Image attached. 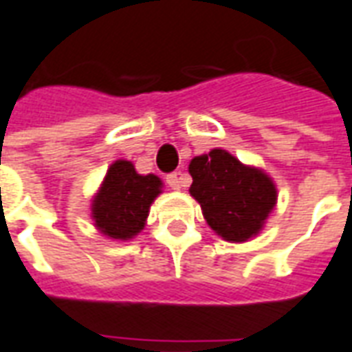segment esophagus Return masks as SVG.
Instances as JSON below:
<instances>
[{
    "label": "esophagus",
    "instance_id": "esophagus-1",
    "mask_svg": "<svg viewBox=\"0 0 352 352\" xmlns=\"http://www.w3.org/2000/svg\"><path fill=\"white\" fill-rule=\"evenodd\" d=\"M166 186L170 187V189H179L182 187V174L179 173H170L166 174Z\"/></svg>",
    "mask_w": 352,
    "mask_h": 352
}]
</instances>
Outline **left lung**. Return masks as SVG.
Instances as JSON below:
<instances>
[{
    "mask_svg": "<svg viewBox=\"0 0 352 352\" xmlns=\"http://www.w3.org/2000/svg\"><path fill=\"white\" fill-rule=\"evenodd\" d=\"M191 192L206 221L226 241L256 236L276 204V189L260 168L245 166L226 150H211L189 165Z\"/></svg>",
    "mask_w": 352,
    "mask_h": 352,
    "instance_id": "left-lung-1",
    "label": "left lung"
}]
</instances>
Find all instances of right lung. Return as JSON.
<instances>
[{"label":"right lung","mask_w":352,"mask_h":352,"mask_svg":"<svg viewBox=\"0 0 352 352\" xmlns=\"http://www.w3.org/2000/svg\"><path fill=\"white\" fill-rule=\"evenodd\" d=\"M160 192L157 176H141L129 161L118 160L109 166L92 202V219L105 236L129 239L144 228L150 204Z\"/></svg>","instance_id":"obj_1"}]
</instances>
